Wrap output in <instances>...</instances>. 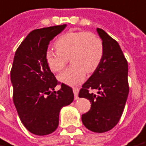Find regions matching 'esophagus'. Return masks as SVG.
<instances>
[{
  "mask_svg": "<svg viewBox=\"0 0 146 146\" xmlns=\"http://www.w3.org/2000/svg\"><path fill=\"white\" fill-rule=\"evenodd\" d=\"M73 93H74V96H75V100H77L78 99V92H79V88L76 87L73 88Z\"/></svg>",
  "mask_w": 146,
  "mask_h": 146,
  "instance_id": "obj_1",
  "label": "esophagus"
}]
</instances>
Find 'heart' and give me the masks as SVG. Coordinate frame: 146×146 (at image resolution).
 I'll use <instances>...</instances> for the list:
<instances>
[{
    "label": "heart",
    "mask_w": 146,
    "mask_h": 146,
    "mask_svg": "<svg viewBox=\"0 0 146 146\" xmlns=\"http://www.w3.org/2000/svg\"><path fill=\"white\" fill-rule=\"evenodd\" d=\"M56 51L46 50V63L50 71L58 73L66 66H71L58 75V80L69 85L82 82L85 72H94L104 55V45L96 35L88 31H71L61 35L54 42Z\"/></svg>",
    "instance_id": "b5f03b06"
}]
</instances>
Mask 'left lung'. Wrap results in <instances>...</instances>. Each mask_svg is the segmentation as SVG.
Listing matches in <instances>:
<instances>
[{
    "instance_id": "8db88e82",
    "label": "left lung",
    "mask_w": 146,
    "mask_h": 146,
    "mask_svg": "<svg viewBox=\"0 0 146 146\" xmlns=\"http://www.w3.org/2000/svg\"><path fill=\"white\" fill-rule=\"evenodd\" d=\"M104 45V55L97 69L82 85L79 97L91 102L90 110L82 115L84 126L95 133H104L117 125L125 108L128 93V64L119 43L97 28ZM97 89L98 94L91 90Z\"/></svg>"
}]
</instances>
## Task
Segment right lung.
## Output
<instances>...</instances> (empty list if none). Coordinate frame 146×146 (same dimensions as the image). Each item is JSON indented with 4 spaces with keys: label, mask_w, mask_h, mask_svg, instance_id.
I'll return each instance as SVG.
<instances>
[{
    "label": "right lung",
    "mask_w": 146,
    "mask_h": 146,
    "mask_svg": "<svg viewBox=\"0 0 146 146\" xmlns=\"http://www.w3.org/2000/svg\"><path fill=\"white\" fill-rule=\"evenodd\" d=\"M66 24L31 31L17 48L11 70L13 102L21 122L35 135H46L58 128L59 112L73 101V89L60 83L48 68L45 54L48 45Z\"/></svg>",
    "instance_id": "obj_1"
}]
</instances>
